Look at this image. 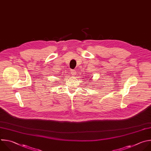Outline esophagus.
I'll return each mask as SVG.
<instances>
[{
    "label": "esophagus",
    "instance_id": "obj_1",
    "mask_svg": "<svg viewBox=\"0 0 151 151\" xmlns=\"http://www.w3.org/2000/svg\"><path fill=\"white\" fill-rule=\"evenodd\" d=\"M71 76H76V71H74V70L71 71Z\"/></svg>",
    "mask_w": 151,
    "mask_h": 151
}]
</instances>
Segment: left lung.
I'll use <instances>...</instances> for the list:
<instances>
[{"instance_id":"left-lung-1","label":"left lung","mask_w":151,"mask_h":151,"mask_svg":"<svg viewBox=\"0 0 151 151\" xmlns=\"http://www.w3.org/2000/svg\"><path fill=\"white\" fill-rule=\"evenodd\" d=\"M88 78H89V77H88ZM89 80H90V79H89Z\"/></svg>"}]
</instances>
